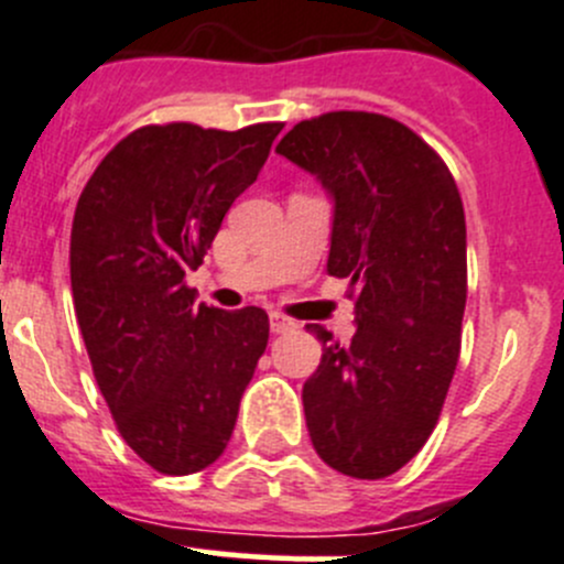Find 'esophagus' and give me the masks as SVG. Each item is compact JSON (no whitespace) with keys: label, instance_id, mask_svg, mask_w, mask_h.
I'll list each match as a JSON object with an SVG mask.
<instances>
[{"label":"esophagus","instance_id":"34e87169","mask_svg":"<svg viewBox=\"0 0 564 564\" xmlns=\"http://www.w3.org/2000/svg\"><path fill=\"white\" fill-rule=\"evenodd\" d=\"M270 329L272 333H292V329H297V322L283 314H270Z\"/></svg>","mask_w":564,"mask_h":564}]
</instances>
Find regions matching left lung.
<instances>
[{
  "mask_svg": "<svg viewBox=\"0 0 564 564\" xmlns=\"http://www.w3.org/2000/svg\"><path fill=\"white\" fill-rule=\"evenodd\" d=\"M283 158L335 198L329 275L349 281L351 344L322 340L303 388L318 458L379 480L409 464L436 429L460 355L466 220L447 163L412 128L371 111H327L294 124Z\"/></svg>",
  "mask_w": 564,
  "mask_h": 564,
  "instance_id": "1",
  "label": "left lung"
}]
</instances>
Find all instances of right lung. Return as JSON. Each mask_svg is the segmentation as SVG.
I'll return each mask as SVG.
<instances>
[{"instance_id":"1","label":"right lung","mask_w":564,"mask_h":564,"mask_svg":"<svg viewBox=\"0 0 564 564\" xmlns=\"http://www.w3.org/2000/svg\"><path fill=\"white\" fill-rule=\"evenodd\" d=\"M281 130L283 122L144 124L108 152L78 196V327L117 431L161 475H193L226 451L267 349L264 311L198 305L185 272L202 264Z\"/></svg>"}]
</instances>
